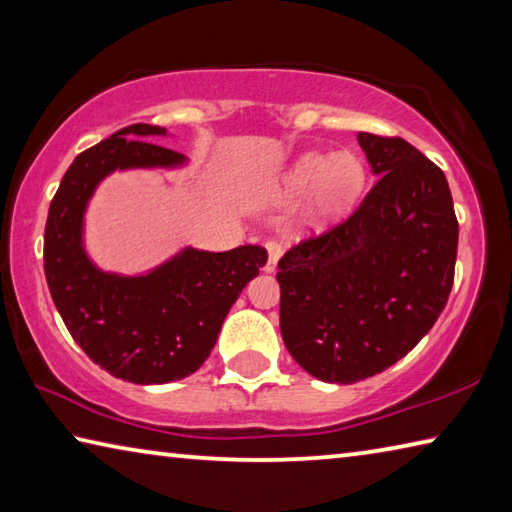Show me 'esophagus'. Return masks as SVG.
Masks as SVG:
<instances>
[{
    "instance_id": "34e87169",
    "label": "esophagus",
    "mask_w": 512,
    "mask_h": 512,
    "mask_svg": "<svg viewBox=\"0 0 512 512\" xmlns=\"http://www.w3.org/2000/svg\"><path fill=\"white\" fill-rule=\"evenodd\" d=\"M264 246H266V250H268V262H266V266H264V271H266V273H273L275 268H277V259H280V255H282V246L277 244L275 239H268Z\"/></svg>"
}]
</instances>
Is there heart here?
Returning a JSON list of instances; mask_svg holds the SVG:
<instances>
[{
	"label": "heart",
	"instance_id": "b5f03b06",
	"mask_svg": "<svg viewBox=\"0 0 512 512\" xmlns=\"http://www.w3.org/2000/svg\"><path fill=\"white\" fill-rule=\"evenodd\" d=\"M291 187L296 192H311L320 187V205L334 214L348 207L363 185V167L357 155L339 153L329 155L309 153L300 158L289 176Z\"/></svg>",
	"mask_w": 512,
	"mask_h": 512
}]
</instances>
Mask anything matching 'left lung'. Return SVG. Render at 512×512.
<instances>
[{"label": "left lung", "instance_id": "obj_1", "mask_svg": "<svg viewBox=\"0 0 512 512\" xmlns=\"http://www.w3.org/2000/svg\"><path fill=\"white\" fill-rule=\"evenodd\" d=\"M375 185L341 223L277 262L282 341L329 384L379 375L436 323L454 284L458 221L440 167L402 137L359 133Z\"/></svg>", "mask_w": 512, "mask_h": 512}]
</instances>
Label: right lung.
<instances>
[{"mask_svg": "<svg viewBox=\"0 0 512 512\" xmlns=\"http://www.w3.org/2000/svg\"><path fill=\"white\" fill-rule=\"evenodd\" d=\"M162 126L133 124L69 164L45 225V275L72 339L112 377L167 384L210 357L239 293L266 264V248L225 253L187 248L142 277L101 273L83 253V212L103 176L128 167H171L183 153L151 142Z\"/></svg>", "mask_w": 512, "mask_h": 512, "instance_id": "obj_1", "label": "right lung"}]
</instances>
